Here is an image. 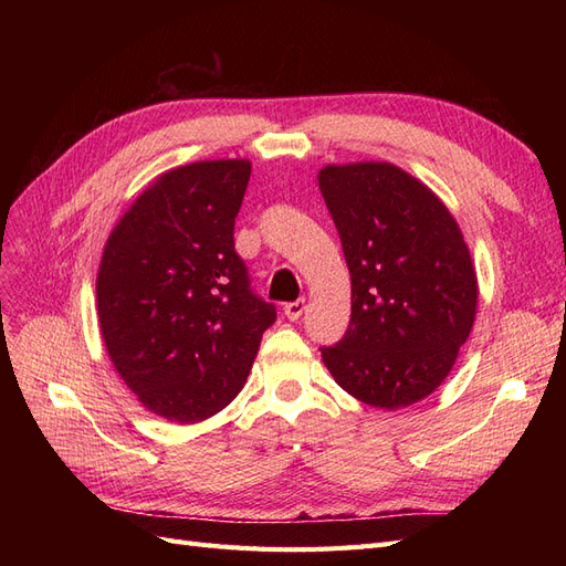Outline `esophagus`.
Returning <instances> with one entry per match:
<instances>
[{
	"instance_id": "obj_1",
	"label": "esophagus",
	"mask_w": 566,
	"mask_h": 566,
	"mask_svg": "<svg viewBox=\"0 0 566 566\" xmlns=\"http://www.w3.org/2000/svg\"><path fill=\"white\" fill-rule=\"evenodd\" d=\"M283 314H285L290 321H297V318L304 314V300L287 302V304L283 306Z\"/></svg>"
}]
</instances>
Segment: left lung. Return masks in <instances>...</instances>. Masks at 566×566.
<instances>
[{"instance_id":"1","label":"left lung","mask_w":566,"mask_h":566,"mask_svg":"<svg viewBox=\"0 0 566 566\" xmlns=\"http://www.w3.org/2000/svg\"><path fill=\"white\" fill-rule=\"evenodd\" d=\"M318 188L352 276V321L321 356L354 399L397 410L451 373L476 314V273L453 214L389 163L328 165Z\"/></svg>"}]
</instances>
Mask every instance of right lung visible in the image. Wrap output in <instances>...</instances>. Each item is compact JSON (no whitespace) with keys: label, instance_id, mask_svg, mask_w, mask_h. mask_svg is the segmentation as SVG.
Returning <instances> with one entry per match:
<instances>
[{"label":"right lung","instance_id":"add662e5","mask_svg":"<svg viewBox=\"0 0 566 566\" xmlns=\"http://www.w3.org/2000/svg\"><path fill=\"white\" fill-rule=\"evenodd\" d=\"M248 160L160 175L108 235L96 276L101 335L156 416L200 422L243 389L276 306L256 297L233 243Z\"/></svg>","mask_w":566,"mask_h":566}]
</instances>
